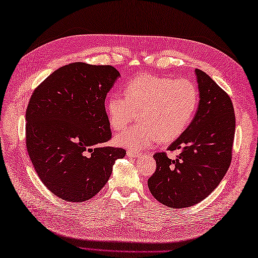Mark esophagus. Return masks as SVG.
<instances>
[{
    "instance_id": "esophagus-1",
    "label": "esophagus",
    "mask_w": 258,
    "mask_h": 258,
    "mask_svg": "<svg viewBox=\"0 0 258 258\" xmlns=\"http://www.w3.org/2000/svg\"><path fill=\"white\" fill-rule=\"evenodd\" d=\"M126 154H127V156L130 157H139V156H141L142 154L140 152H136V151H127L126 152Z\"/></svg>"
}]
</instances>
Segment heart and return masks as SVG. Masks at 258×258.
<instances>
[{
    "mask_svg": "<svg viewBox=\"0 0 258 258\" xmlns=\"http://www.w3.org/2000/svg\"><path fill=\"white\" fill-rule=\"evenodd\" d=\"M124 95L109 94L105 109L109 125L116 131L124 130L139 115V124L115 136L118 146L132 150L178 139L193 120L200 102L193 82L152 74H142L128 82Z\"/></svg>",
    "mask_w": 258,
    "mask_h": 258,
    "instance_id": "1",
    "label": "heart"
}]
</instances>
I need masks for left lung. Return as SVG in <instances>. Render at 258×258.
<instances>
[{"label":"left lung","mask_w":258,"mask_h":258,"mask_svg":"<svg viewBox=\"0 0 258 258\" xmlns=\"http://www.w3.org/2000/svg\"><path fill=\"white\" fill-rule=\"evenodd\" d=\"M200 102L183 134L168 146L175 160L156 153V171L147 180L150 191L172 208L193 206L215 189L232 161L235 114L231 98L205 72L196 69Z\"/></svg>","instance_id":"left-lung-1"}]
</instances>
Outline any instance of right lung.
Instances as JSON below:
<instances>
[{
  "label": "right lung",
  "mask_w": 258,
  "mask_h": 258,
  "mask_svg": "<svg viewBox=\"0 0 258 258\" xmlns=\"http://www.w3.org/2000/svg\"><path fill=\"white\" fill-rule=\"evenodd\" d=\"M111 65L76 62L46 78L26 109V147L46 187L64 201H89L126 151L104 146L112 136L106 94L119 78Z\"/></svg>",
  "instance_id": "obj_1"
}]
</instances>
